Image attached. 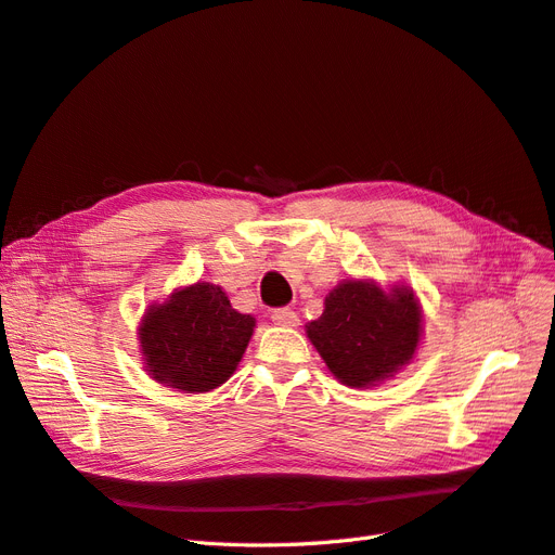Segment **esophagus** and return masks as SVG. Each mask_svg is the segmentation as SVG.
Listing matches in <instances>:
<instances>
[{"label":"esophagus","mask_w":555,"mask_h":555,"mask_svg":"<svg viewBox=\"0 0 555 555\" xmlns=\"http://www.w3.org/2000/svg\"><path fill=\"white\" fill-rule=\"evenodd\" d=\"M271 319L278 326H296L298 324V314L292 308H275L271 312Z\"/></svg>","instance_id":"1"}]
</instances>
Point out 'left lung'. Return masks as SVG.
Here are the masks:
<instances>
[{"mask_svg": "<svg viewBox=\"0 0 555 555\" xmlns=\"http://www.w3.org/2000/svg\"><path fill=\"white\" fill-rule=\"evenodd\" d=\"M422 335V312L408 289L384 294L373 282L335 287L308 338L328 371L347 386H371L410 363Z\"/></svg>", "mask_w": 555, "mask_h": 555, "instance_id": "8db88e82", "label": "left lung"}]
</instances>
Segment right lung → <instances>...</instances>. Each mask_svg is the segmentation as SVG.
Returning <instances> with one entry per match:
<instances>
[{"label": "right lung", "instance_id": "obj_1", "mask_svg": "<svg viewBox=\"0 0 555 555\" xmlns=\"http://www.w3.org/2000/svg\"><path fill=\"white\" fill-rule=\"evenodd\" d=\"M255 331V317L233 310L227 294L210 282L176 292L150 308L141 324L145 371L182 391L204 393L224 384Z\"/></svg>", "mask_w": 555, "mask_h": 555}]
</instances>
